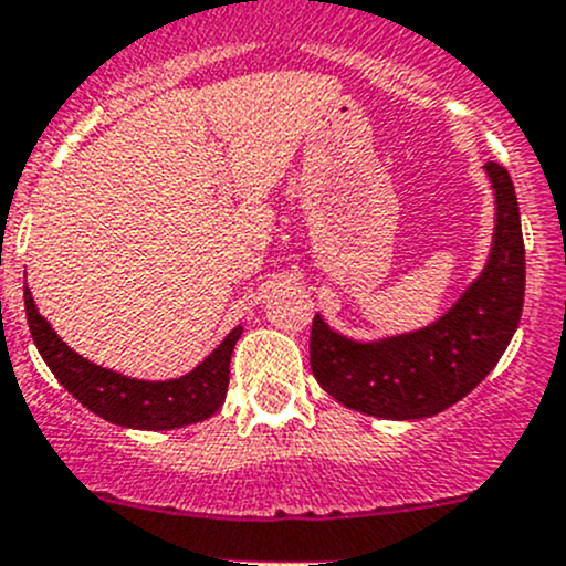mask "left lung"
<instances>
[{
  "instance_id": "1",
  "label": "left lung",
  "mask_w": 566,
  "mask_h": 566,
  "mask_svg": "<svg viewBox=\"0 0 566 566\" xmlns=\"http://www.w3.org/2000/svg\"><path fill=\"white\" fill-rule=\"evenodd\" d=\"M485 171L496 193L491 259L450 313L378 343L348 340L313 318V376L348 409L381 419L433 417L465 398L510 346L523 313L526 250L510 174L493 160Z\"/></svg>"
}]
</instances>
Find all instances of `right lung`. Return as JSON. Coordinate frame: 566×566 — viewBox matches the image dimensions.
<instances>
[{
    "label": "right lung",
    "instance_id": "right-lung-1",
    "mask_svg": "<svg viewBox=\"0 0 566 566\" xmlns=\"http://www.w3.org/2000/svg\"><path fill=\"white\" fill-rule=\"evenodd\" d=\"M23 307L34 346L51 373L81 406L108 422L136 430H174L201 422L223 406L229 392L231 352L240 340L242 326L231 329L229 337L188 376L171 381H138L78 357L40 316L29 289H23Z\"/></svg>",
    "mask_w": 566,
    "mask_h": 566
}]
</instances>
